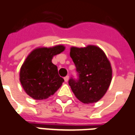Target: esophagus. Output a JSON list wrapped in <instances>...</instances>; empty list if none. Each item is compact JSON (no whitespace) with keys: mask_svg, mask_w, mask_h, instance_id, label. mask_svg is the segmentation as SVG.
<instances>
[{"mask_svg":"<svg viewBox=\"0 0 135 135\" xmlns=\"http://www.w3.org/2000/svg\"><path fill=\"white\" fill-rule=\"evenodd\" d=\"M69 76H66V77H64L65 82H68V81H69Z\"/></svg>","mask_w":135,"mask_h":135,"instance_id":"esophagus-1","label":"esophagus"}]
</instances>
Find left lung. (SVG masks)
Wrapping results in <instances>:
<instances>
[{
    "label": "left lung",
    "instance_id": "left-lung-1",
    "mask_svg": "<svg viewBox=\"0 0 135 135\" xmlns=\"http://www.w3.org/2000/svg\"><path fill=\"white\" fill-rule=\"evenodd\" d=\"M70 56L76 66L77 78L69 80L71 90L84 104L97 102L107 92L112 80V68L106 55L97 46L72 47Z\"/></svg>",
    "mask_w": 135,
    "mask_h": 135
}]
</instances>
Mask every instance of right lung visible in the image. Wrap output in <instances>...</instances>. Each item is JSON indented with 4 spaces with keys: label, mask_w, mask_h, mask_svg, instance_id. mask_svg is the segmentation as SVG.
<instances>
[{
    "label": "right lung",
    "mask_w": 135,
    "mask_h": 135,
    "mask_svg": "<svg viewBox=\"0 0 135 135\" xmlns=\"http://www.w3.org/2000/svg\"><path fill=\"white\" fill-rule=\"evenodd\" d=\"M63 45L37 48L30 53L22 66L20 80L26 94L36 100L46 99L61 87L64 80L58 75L52 57L64 50Z\"/></svg>",
    "instance_id": "right-lung-1"
}]
</instances>
